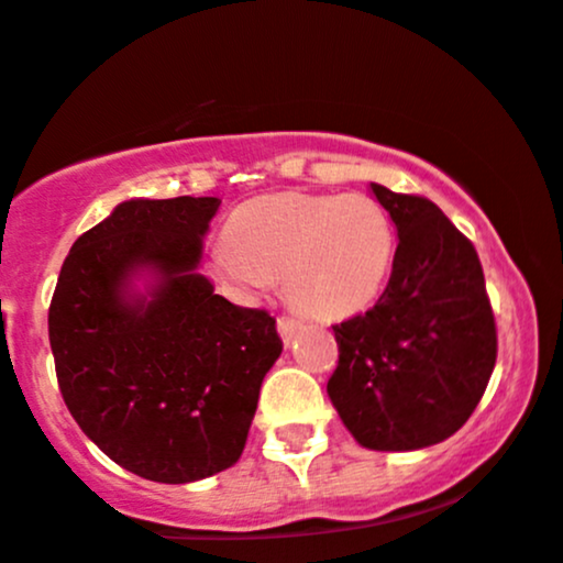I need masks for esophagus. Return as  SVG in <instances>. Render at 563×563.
Returning <instances> with one entry per match:
<instances>
[{
	"mask_svg": "<svg viewBox=\"0 0 563 563\" xmlns=\"http://www.w3.org/2000/svg\"><path fill=\"white\" fill-rule=\"evenodd\" d=\"M276 327H279V334L284 343H289V340L295 338L302 330V324L298 319H292V316H279V321H276Z\"/></svg>",
	"mask_w": 563,
	"mask_h": 563,
	"instance_id": "34e87169",
	"label": "esophagus"
}]
</instances>
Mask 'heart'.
<instances>
[{"mask_svg":"<svg viewBox=\"0 0 563 563\" xmlns=\"http://www.w3.org/2000/svg\"><path fill=\"white\" fill-rule=\"evenodd\" d=\"M396 233L366 194H265L231 212L210 265L239 300H257L284 276L287 298L319 321H343L380 298Z\"/></svg>","mask_w":563,"mask_h":563,"instance_id":"obj_1","label":"heart"}]
</instances>
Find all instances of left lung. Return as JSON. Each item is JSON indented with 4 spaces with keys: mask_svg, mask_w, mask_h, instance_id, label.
Segmentation results:
<instances>
[{
    "mask_svg": "<svg viewBox=\"0 0 563 563\" xmlns=\"http://www.w3.org/2000/svg\"><path fill=\"white\" fill-rule=\"evenodd\" d=\"M399 233L394 271L366 313L334 324L327 394L366 450L412 452L465 426L497 358L495 313L468 239L431 199L369 183Z\"/></svg>",
    "mask_w": 563,
    "mask_h": 563,
    "instance_id": "8db88e82",
    "label": "left lung"
}]
</instances>
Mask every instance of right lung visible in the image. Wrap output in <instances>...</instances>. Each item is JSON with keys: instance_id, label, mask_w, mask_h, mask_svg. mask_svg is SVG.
Wrapping results in <instances>:
<instances>
[{"instance_id": "obj_1", "label": "right lung", "mask_w": 563, "mask_h": 563, "mask_svg": "<svg viewBox=\"0 0 563 563\" xmlns=\"http://www.w3.org/2000/svg\"><path fill=\"white\" fill-rule=\"evenodd\" d=\"M218 207L214 197L122 201L74 242L49 302L68 412L100 452L148 482L231 468L282 353L274 316L233 306L199 274Z\"/></svg>"}]
</instances>
